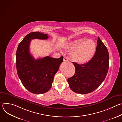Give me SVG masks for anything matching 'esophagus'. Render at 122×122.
I'll list each match as a JSON object with an SVG mask.
<instances>
[{
    "instance_id": "1",
    "label": "esophagus",
    "mask_w": 122,
    "mask_h": 122,
    "mask_svg": "<svg viewBox=\"0 0 122 122\" xmlns=\"http://www.w3.org/2000/svg\"><path fill=\"white\" fill-rule=\"evenodd\" d=\"M68 60H69V58L67 57H65L64 58V61L67 62V61H68Z\"/></svg>"
}]
</instances>
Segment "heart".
Returning a JSON list of instances; mask_svg holds the SVG:
<instances>
[{"instance_id": "b5f03b06", "label": "heart", "mask_w": 122, "mask_h": 122, "mask_svg": "<svg viewBox=\"0 0 122 122\" xmlns=\"http://www.w3.org/2000/svg\"><path fill=\"white\" fill-rule=\"evenodd\" d=\"M69 49H74L72 53L73 58L77 62L83 63L89 60L94 55L96 45L94 41L79 39L67 44Z\"/></svg>"}]
</instances>
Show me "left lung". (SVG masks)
Instances as JSON below:
<instances>
[{"label": "left lung", "instance_id": "8db88e82", "mask_svg": "<svg viewBox=\"0 0 122 122\" xmlns=\"http://www.w3.org/2000/svg\"><path fill=\"white\" fill-rule=\"evenodd\" d=\"M72 63L75 67V73L68 78L69 86L76 93H90L97 88L106 77L109 65L108 49L98 37L96 53L93 58L85 64Z\"/></svg>", "mask_w": 122, "mask_h": 122}]
</instances>
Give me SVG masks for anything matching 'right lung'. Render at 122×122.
Masks as SVG:
<instances>
[{
	"label": "right lung",
	"instance_id": "obj_1",
	"mask_svg": "<svg viewBox=\"0 0 122 122\" xmlns=\"http://www.w3.org/2000/svg\"><path fill=\"white\" fill-rule=\"evenodd\" d=\"M49 36L40 32L30 33L19 44L16 54L17 74L25 87L35 94H43L51 88L63 57L46 56L35 59L29 51L31 40H47Z\"/></svg>",
	"mask_w": 122,
	"mask_h": 122
}]
</instances>
